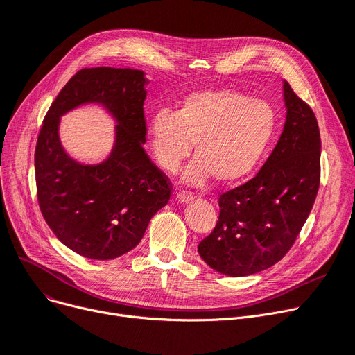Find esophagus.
Wrapping results in <instances>:
<instances>
[{
	"instance_id": "obj_1",
	"label": "esophagus",
	"mask_w": 355,
	"mask_h": 355,
	"mask_svg": "<svg viewBox=\"0 0 355 355\" xmlns=\"http://www.w3.org/2000/svg\"><path fill=\"white\" fill-rule=\"evenodd\" d=\"M193 198H194V196L191 193H187V191L177 193V200L180 203H189V202H191Z\"/></svg>"
}]
</instances>
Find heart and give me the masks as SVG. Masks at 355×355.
Segmentation results:
<instances>
[{"mask_svg":"<svg viewBox=\"0 0 355 355\" xmlns=\"http://www.w3.org/2000/svg\"><path fill=\"white\" fill-rule=\"evenodd\" d=\"M277 117L264 100L235 89H205L186 96L174 112L158 110L150 119L157 162L174 173L191 150L194 158L181 181L202 186L214 177L234 182L248 175L274 135Z\"/></svg>","mask_w":355,"mask_h":355,"instance_id":"b5f03b06","label":"heart"}]
</instances>
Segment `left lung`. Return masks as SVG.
Masks as SVG:
<instances>
[{
  "label": "left lung",
  "instance_id": "8db88e82",
  "mask_svg": "<svg viewBox=\"0 0 355 355\" xmlns=\"http://www.w3.org/2000/svg\"><path fill=\"white\" fill-rule=\"evenodd\" d=\"M286 123L258 174L219 197V220L198 243L205 263L245 277L288 252L309 216L320 180V135L315 113L283 81Z\"/></svg>",
  "mask_w": 355,
  "mask_h": 355
}]
</instances>
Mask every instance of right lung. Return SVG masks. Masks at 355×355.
Returning a JSON list of instances; mask_svg holds the SVG:
<instances>
[{"label": "right lung", "mask_w": 355, "mask_h": 355, "mask_svg": "<svg viewBox=\"0 0 355 355\" xmlns=\"http://www.w3.org/2000/svg\"><path fill=\"white\" fill-rule=\"evenodd\" d=\"M148 84L139 69H81L43 120L35 153L39 206L56 238L85 258L132 251L171 196L168 178L144 149ZM85 103L101 105L116 123L112 150L98 164L75 162L58 137L60 117Z\"/></svg>", "instance_id": "1"}]
</instances>
